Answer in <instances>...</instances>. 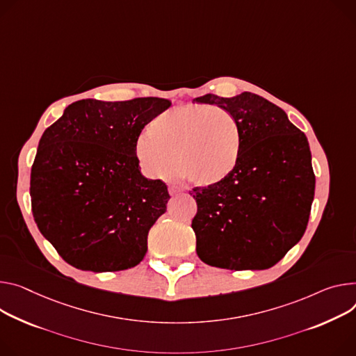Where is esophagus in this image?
Masks as SVG:
<instances>
[{"instance_id":"34e87169","label":"esophagus","mask_w":356,"mask_h":356,"mask_svg":"<svg viewBox=\"0 0 356 356\" xmlns=\"http://www.w3.org/2000/svg\"><path fill=\"white\" fill-rule=\"evenodd\" d=\"M181 190L179 188V187H176V186H169V193L172 196H175V195H179Z\"/></svg>"}]
</instances>
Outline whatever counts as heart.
Returning a JSON list of instances; mask_svg holds the SVG:
<instances>
[{"label":"heart","instance_id":"1","mask_svg":"<svg viewBox=\"0 0 356 356\" xmlns=\"http://www.w3.org/2000/svg\"><path fill=\"white\" fill-rule=\"evenodd\" d=\"M146 134L136 143V154L152 177L169 179L180 168L191 183L209 187L227 179L238 165L241 129L222 108L180 105L153 118Z\"/></svg>","mask_w":356,"mask_h":356}]
</instances>
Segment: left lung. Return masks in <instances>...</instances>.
I'll list each match as a JSON object with an SVG mask.
<instances>
[{
    "mask_svg": "<svg viewBox=\"0 0 356 356\" xmlns=\"http://www.w3.org/2000/svg\"><path fill=\"white\" fill-rule=\"evenodd\" d=\"M195 102L229 111L241 129V154L221 183L195 187L191 221L200 260L227 270H267L304 236L315 191L307 136L263 96L207 93Z\"/></svg>",
    "mask_w": 356,
    "mask_h": 356,
    "instance_id": "left-lung-1",
    "label": "left lung"
}]
</instances>
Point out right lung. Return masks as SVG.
Segmentation results:
<instances>
[{
    "label": "right lung",
    "instance_id": "right-lung-1",
    "mask_svg": "<svg viewBox=\"0 0 356 356\" xmlns=\"http://www.w3.org/2000/svg\"><path fill=\"white\" fill-rule=\"evenodd\" d=\"M172 105L161 98L71 104L44 132L31 169V207L41 234L75 268L138 266L170 199L140 173L142 129Z\"/></svg>",
    "mask_w": 356,
    "mask_h": 356
}]
</instances>
